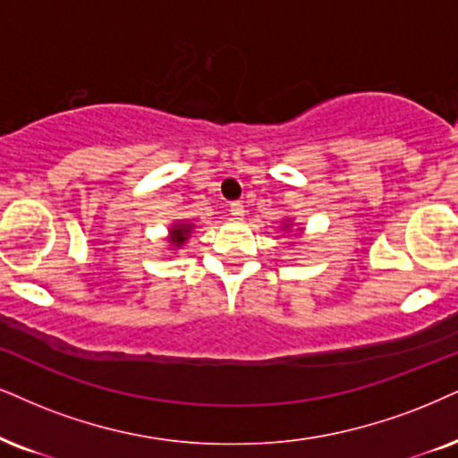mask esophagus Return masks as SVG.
Instances as JSON below:
<instances>
[{"label":"esophagus","instance_id":"1","mask_svg":"<svg viewBox=\"0 0 458 458\" xmlns=\"http://www.w3.org/2000/svg\"><path fill=\"white\" fill-rule=\"evenodd\" d=\"M229 212H231V216H244V203L242 201H233V203H229Z\"/></svg>","mask_w":458,"mask_h":458}]
</instances>
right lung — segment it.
I'll return each mask as SVG.
<instances>
[{"label": "right lung", "mask_w": 458, "mask_h": 458, "mask_svg": "<svg viewBox=\"0 0 458 458\" xmlns=\"http://www.w3.org/2000/svg\"><path fill=\"white\" fill-rule=\"evenodd\" d=\"M191 231H193V225H189V223H176V225H172V229H169V238H167L169 244L180 248V246L184 244L186 240H189Z\"/></svg>", "instance_id": "obj_1"}]
</instances>
